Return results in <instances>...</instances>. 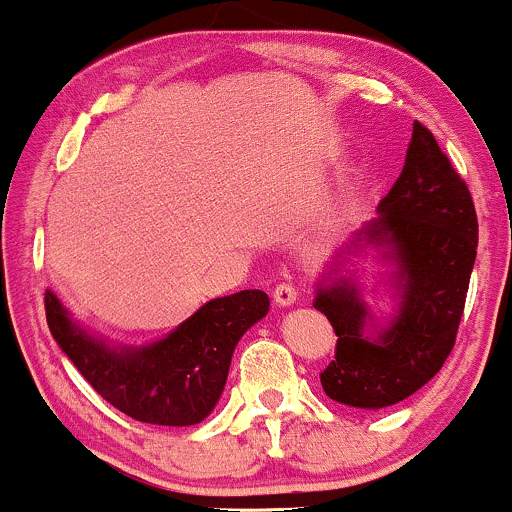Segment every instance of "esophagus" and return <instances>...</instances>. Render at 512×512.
Segmentation results:
<instances>
[{"label":"esophagus","instance_id":"34e87169","mask_svg":"<svg viewBox=\"0 0 512 512\" xmlns=\"http://www.w3.org/2000/svg\"><path fill=\"white\" fill-rule=\"evenodd\" d=\"M296 298H298V289L293 284H289V281H284V284H276V289H274L276 305H291V303H296Z\"/></svg>","mask_w":512,"mask_h":512}]
</instances>
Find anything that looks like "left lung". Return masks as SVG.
<instances>
[{
    "instance_id": "1",
    "label": "left lung",
    "mask_w": 512,
    "mask_h": 512,
    "mask_svg": "<svg viewBox=\"0 0 512 512\" xmlns=\"http://www.w3.org/2000/svg\"><path fill=\"white\" fill-rule=\"evenodd\" d=\"M378 209L380 219L358 243L387 245L399 264L404 293L395 322L378 342L363 337L368 310L349 279L325 286L315 298L339 337L330 366L320 373L322 390L358 409L402 402L443 368L455 346L479 243L467 182L421 122H414L402 173Z\"/></svg>"
}]
</instances>
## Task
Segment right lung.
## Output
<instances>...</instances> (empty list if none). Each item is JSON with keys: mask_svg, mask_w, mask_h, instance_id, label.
<instances>
[{"mask_svg": "<svg viewBox=\"0 0 512 512\" xmlns=\"http://www.w3.org/2000/svg\"><path fill=\"white\" fill-rule=\"evenodd\" d=\"M269 310L264 291L214 298L173 334L139 351H110L67 317L45 291L55 342L88 385L122 414L144 424L192 426L219 402L238 339Z\"/></svg>", "mask_w": 512, "mask_h": 512, "instance_id": "add662e5", "label": "right lung"}]
</instances>
